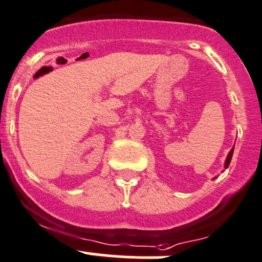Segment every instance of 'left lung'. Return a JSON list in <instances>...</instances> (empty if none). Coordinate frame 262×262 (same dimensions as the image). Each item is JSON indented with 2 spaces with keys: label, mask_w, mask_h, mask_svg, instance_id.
Segmentation results:
<instances>
[{
  "label": "left lung",
  "mask_w": 262,
  "mask_h": 262,
  "mask_svg": "<svg viewBox=\"0 0 262 262\" xmlns=\"http://www.w3.org/2000/svg\"><path fill=\"white\" fill-rule=\"evenodd\" d=\"M233 150H234V147H233V149H232V150H230V151H229V154H228V157H227V160H225V168H228V165H229L230 160H232Z\"/></svg>",
  "instance_id": "left-lung-1"
}]
</instances>
